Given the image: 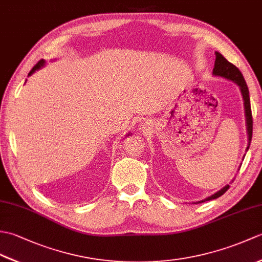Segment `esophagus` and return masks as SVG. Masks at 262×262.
Instances as JSON below:
<instances>
[{"mask_svg": "<svg viewBox=\"0 0 262 262\" xmlns=\"http://www.w3.org/2000/svg\"><path fill=\"white\" fill-rule=\"evenodd\" d=\"M141 128H142V129L143 130H145V129H148V124H147V122H145V121H144V122H142V125H141Z\"/></svg>", "mask_w": 262, "mask_h": 262, "instance_id": "34e87169", "label": "esophagus"}]
</instances>
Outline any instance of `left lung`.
I'll use <instances>...</instances> for the list:
<instances>
[{
    "mask_svg": "<svg viewBox=\"0 0 262 262\" xmlns=\"http://www.w3.org/2000/svg\"><path fill=\"white\" fill-rule=\"evenodd\" d=\"M216 55V59H215V65L213 69V74L215 76H221L224 77L226 80H230L232 82L236 83V84L240 86V90L242 93V97L244 100V110H246V121H247V130H248V140H249V145L247 149H249L250 143H251V138H252V128H253V121H252V113H251V104H250V97H249V89L246 81H244V77L242 73L240 72L235 65H233L230 63L223 55L220 54L219 52L215 53ZM230 188L229 185H226L221 189L220 191L215 192L214 194H211L210 197L205 198L202 202L198 203H204L205 200H211L215 198L221 197L222 194L225 193L227 191V189Z\"/></svg>",
    "mask_w": 262,
    "mask_h": 262,
    "instance_id": "1",
    "label": "left lung"
}]
</instances>
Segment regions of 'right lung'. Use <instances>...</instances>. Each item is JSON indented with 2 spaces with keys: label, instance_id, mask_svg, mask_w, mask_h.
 <instances>
[{
  "label": "right lung",
  "instance_id": "add662e5",
  "mask_svg": "<svg viewBox=\"0 0 262 262\" xmlns=\"http://www.w3.org/2000/svg\"><path fill=\"white\" fill-rule=\"evenodd\" d=\"M43 64H45V60H43V59H41V60H39V62L35 65V66H33V68L31 69V71L29 72V74H28V75H31L32 73H33V72H36L37 70H39V69H40V68H42V66H43ZM128 135H129V134H128ZM127 135V136H128Z\"/></svg>",
  "mask_w": 262,
  "mask_h": 262
}]
</instances>
